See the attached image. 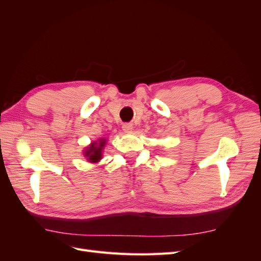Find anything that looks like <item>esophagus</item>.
<instances>
[{"instance_id":"esophagus-1","label":"esophagus","mask_w":261,"mask_h":261,"mask_svg":"<svg viewBox=\"0 0 261 261\" xmlns=\"http://www.w3.org/2000/svg\"><path fill=\"white\" fill-rule=\"evenodd\" d=\"M123 130H124L125 133H129V132H132V130H133V124H130V123H126V124H124V125H123Z\"/></svg>"}]
</instances>
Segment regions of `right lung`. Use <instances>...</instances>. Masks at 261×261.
Instances as JSON below:
<instances>
[{
	"instance_id": "1",
	"label": "right lung",
	"mask_w": 261,
	"mask_h": 261,
	"mask_svg": "<svg viewBox=\"0 0 261 261\" xmlns=\"http://www.w3.org/2000/svg\"><path fill=\"white\" fill-rule=\"evenodd\" d=\"M106 142V138H99V140L91 142L88 146L85 147L83 155L87 162L96 164L102 159V149L105 148Z\"/></svg>"
}]
</instances>
